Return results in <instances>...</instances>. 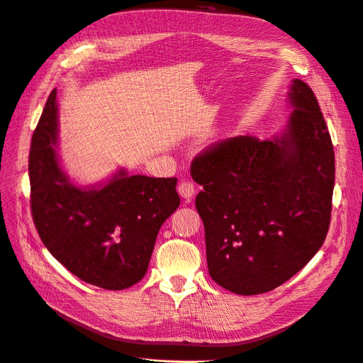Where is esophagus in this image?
Returning <instances> with one entry per match:
<instances>
[{"mask_svg": "<svg viewBox=\"0 0 363 363\" xmlns=\"http://www.w3.org/2000/svg\"><path fill=\"white\" fill-rule=\"evenodd\" d=\"M179 194L183 196L184 200H191L195 194V186L192 182H182L179 184Z\"/></svg>", "mask_w": 363, "mask_h": 363, "instance_id": "obj_1", "label": "esophagus"}]
</instances>
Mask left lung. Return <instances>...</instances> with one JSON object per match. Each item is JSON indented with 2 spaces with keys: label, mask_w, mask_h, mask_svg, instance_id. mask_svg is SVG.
I'll return each mask as SVG.
<instances>
[{
  "label": "left lung",
  "mask_w": 363,
  "mask_h": 363,
  "mask_svg": "<svg viewBox=\"0 0 363 363\" xmlns=\"http://www.w3.org/2000/svg\"><path fill=\"white\" fill-rule=\"evenodd\" d=\"M291 115L269 140L238 136L195 157V207L211 277L238 295L272 291L321 248L330 224L335 152L315 94L294 79Z\"/></svg>",
  "instance_id": "8db88e82"
}]
</instances>
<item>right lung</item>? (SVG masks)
<instances>
[{"mask_svg": "<svg viewBox=\"0 0 363 363\" xmlns=\"http://www.w3.org/2000/svg\"><path fill=\"white\" fill-rule=\"evenodd\" d=\"M54 89L31 138L28 174L33 221L43 245L74 276L121 291L144 279L162 224L177 211V179L116 169L83 186L59 155V107Z\"/></svg>", "mask_w": 363, "mask_h": 363, "instance_id": "add662e5", "label": "right lung"}]
</instances>
